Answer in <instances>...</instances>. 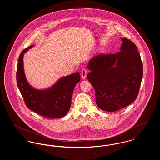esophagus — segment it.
<instances>
[{"label":"esophagus","mask_w":160,"mask_h":160,"mask_svg":"<svg viewBox=\"0 0 160 160\" xmlns=\"http://www.w3.org/2000/svg\"><path fill=\"white\" fill-rule=\"evenodd\" d=\"M87 74V70L86 69L83 68L81 71V76L83 78H84Z\"/></svg>","instance_id":"1"}]
</instances>
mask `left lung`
<instances>
[{"label":"left lung","mask_w":160,"mask_h":160,"mask_svg":"<svg viewBox=\"0 0 160 160\" xmlns=\"http://www.w3.org/2000/svg\"><path fill=\"white\" fill-rule=\"evenodd\" d=\"M121 51L93 57L88 68L89 82L95 91L97 105L106 112H115L137 98L143 77V64L137 46L126 38Z\"/></svg>","instance_id":"1"}]
</instances>
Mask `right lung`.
<instances>
[{
    "label": "right lung",
    "instance_id": "add662e5",
    "mask_svg": "<svg viewBox=\"0 0 160 160\" xmlns=\"http://www.w3.org/2000/svg\"><path fill=\"white\" fill-rule=\"evenodd\" d=\"M31 45L20 54L17 71V83L28 108L33 112L48 118H59L69 110L74 87L80 81L78 72L61 78L52 87L39 90L31 86L24 74L23 56Z\"/></svg>",
    "mask_w": 160,
    "mask_h": 160
}]
</instances>
